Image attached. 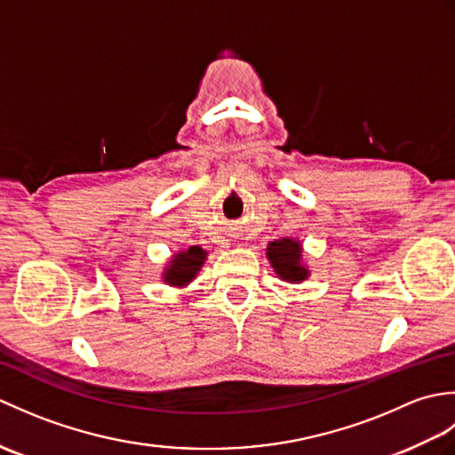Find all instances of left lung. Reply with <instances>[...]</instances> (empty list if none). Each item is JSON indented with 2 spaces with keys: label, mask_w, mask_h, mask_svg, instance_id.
<instances>
[{
  "label": "left lung",
  "mask_w": 455,
  "mask_h": 455,
  "mask_svg": "<svg viewBox=\"0 0 455 455\" xmlns=\"http://www.w3.org/2000/svg\"><path fill=\"white\" fill-rule=\"evenodd\" d=\"M267 259L274 272L289 283H301L308 277V269L303 266V248L299 240L279 238L267 244Z\"/></svg>",
  "instance_id": "left-lung-1"
}]
</instances>
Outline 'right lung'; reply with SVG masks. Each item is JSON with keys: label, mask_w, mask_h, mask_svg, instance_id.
<instances>
[{"label": "right lung", "mask_w": 455, "mask_h": 455, "mask_svg": "<svg viewBox=\"0 0 455 455\" xmlns=\"http://www.w3.org/2000/svg\"><path fill=\"white\" fill-rule=\"evenodd\" d=\"M207 259V252L199 246H189L188 250L173 254L164 269V282L172 287H186L189 282L196 279L197 272L203 267Z\"/></svg>", "instance_id": "1"}]
</instances>
